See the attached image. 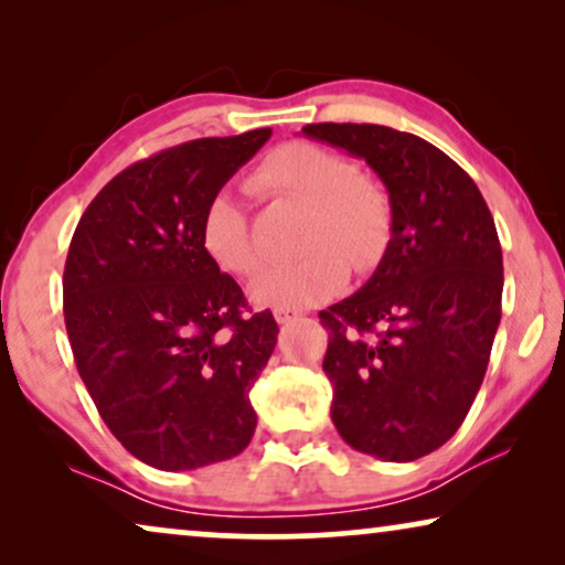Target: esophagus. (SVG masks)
I'll use <instances>...</instances> for the list:
<instances>
[{"label": "esophagus", "instance_id": "esophagus-1", "mask_svg": "<svg viewBox=\"0 0 565 565\" xmlns=\"http://www.w3.org/2000/svg\"><path fill=\"white\" fill-rule=\"evenodd\" d=\"M296 319H300V313L292 311V308H275V321L277 323H290Z\"/></svg>", "mask_w": 565, "mask_h": 565}]
</instances>
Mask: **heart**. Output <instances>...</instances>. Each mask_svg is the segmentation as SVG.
<instances>
[{
  "mask_svg": "<svg viewBox=\"0 0 565 565\" xmlns=\"http://www.w3.org/2000/svg\"><path fill=\"white\" fill-rule=\"evenodd\" d=\"M259 195L306 205L298 249L303 257L265 267L254 277L252 298L273 308H311L347 285L354 269L383 259L391 242V200L373 177L354 172L350 159L327 146L288 141L259 161L249 177ZM200 242L223 273L249 275L259 257L252 244L249 215L234 192L221 190L207 200L200 221Z\"/></svg>",
  "mask_w": 565,
  "mask_h": 565,
  "instance_id": "b5f03b06",
  "label": "heart"
}]
</instances>
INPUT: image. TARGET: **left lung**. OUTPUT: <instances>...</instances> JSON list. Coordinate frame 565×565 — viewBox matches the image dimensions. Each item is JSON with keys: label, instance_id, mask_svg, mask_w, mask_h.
I'll list each match as a JSON object with an SVG mask.
<instances>
[{"label": "left lung", "instance_id": "8db88e82", "mask_svg": "<svg viewBox=\"0 0 565 565\" xmlns=\"http://www.w3.org/2000/svg\"><path fill=\"white\" fill-rule=\"evenodd\" d=\"M385 184L391 242L354 296L321 311L331 422L358 452L408 462L450 439L473 406L501 321L504 262L476 182L414 134L316 122Z\"/></svg>", "mask_w": 565, "mask_h": 565}]
</instances>
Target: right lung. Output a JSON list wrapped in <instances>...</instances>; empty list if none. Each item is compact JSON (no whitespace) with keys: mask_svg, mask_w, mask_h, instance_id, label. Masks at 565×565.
<instances>
[{"mask_svg":"<svg viewBox=\"0 0 565 565\" xmlns=\"http://www.w3.org/2000/svg\"><path fill=\"white\" fill-rule=\"evenodd\" d=\"M273 130L198 138L136 161L84 211L64 269L74 362L107 429L146 466L228 460L257 429L249 391L277 344L200 242L215 192Z\"/></svg>","mask_w":565,"mask_h":565,"instance_id":"obj_1","label":"right lung"}]
</instances>
